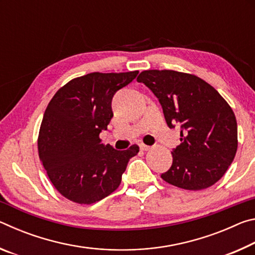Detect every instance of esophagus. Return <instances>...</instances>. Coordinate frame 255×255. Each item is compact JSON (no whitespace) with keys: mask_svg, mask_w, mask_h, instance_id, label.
I'll list each match as a JSON object with an SVG mask.
<instances>
[{"mask_svg":"<svg viewBox=\"0 0 255 255\" xmlns=\"http://www.w3.org/2000/svg\"><path fill=\"white\" fill-rule=\"evenodd\" d=\"M139 148L141 150H148L150 147H149V146H147V145H145V144H140L139 145Z\"/></svg>","mask_w":255,"mask_h":255,"instance_id":"34e87169","label":"esophagus"}]
</instances>
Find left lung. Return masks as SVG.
Instances as JSON below:
<instances>
[{
  "mask_svg": "<svg viewBox=\"0 0 255 255\" xmlns=\"http://www.w3.org/2000/svg\"><path fill=\"white\" fill-rule=\"evenodd\" d=\"M161 103L167 126L181 129V144L161 178L185 190L209 188L225 174L237 150L234 112L210 84L196 75L149 70L137 77Z\"/></svg>",
  "mask_w": 255,
  "mask_h": 255,
  "instance_id": "obj_1",
  "label": "left lung"
}]
</instances>
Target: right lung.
I'll list each match as a JSON object with an SVG mask.
<instances>
[{
  "label": "right lung",
  "mask_w": 255,
  "mask_h": 255,
  "mask_svg": "<svg viewBox=\"0 0 255 255\" xmlns=\"http://www.w3.org/2000/svg\"><path fill=\"white\" fill-rule=\"evenodd\" d=\"M138 71L90 73L60 88L42 118L38 153L51 183L66 199L91 205L117 190L137 145L117 150L101 144L99 135L114 117L115 93Z\"/></svg>",
  "instance_id": "obj_1"
}]
</instances>
